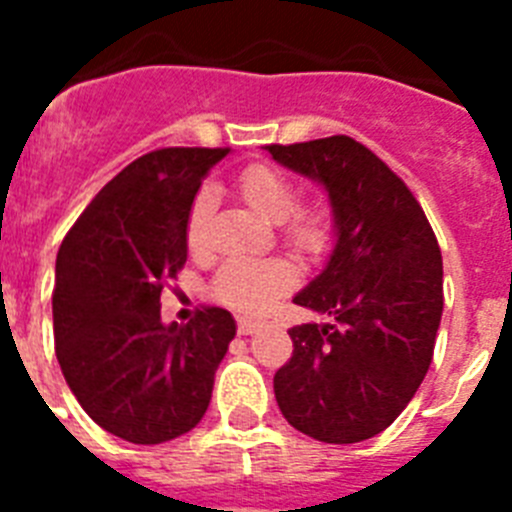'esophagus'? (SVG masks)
Segmentation results:
<instances>
[{
	"instance_id": "esophagus-1",
	"label": "esophagus",
	"mask_w": 512,
	"mask_h": 512,
	"mask_svg": "<svg viewBox=\"0 0 512 512\" xmlns=\"http://www.w3.org/2000/svg\"><path fill=\"white\" fill-rule=\"evenodd\" d=\"M256 330H259V323H253V320H246V318L238 320V333H241V336H251V333H256Z\"/></svg>"
}]
</instances>
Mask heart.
I'll list each match as a JSON object with an SVG mask.
<instances>
[{
    "mask_svg": "<svg viewBox=\"0 0 512 512\" xmlns=\"http://www.w3.org/2000/svg\"><path fill=\"white\" fill-rule=\"evenodd\" d=\"M238 192L256 215L277 223L282 238L302 259H320L333 241V212L325 202L295 205L297 187L284 171L271 164H251L238 176ZM212 194L202 189L187 215V246L202 251L207 241V220ZM297 271L284 259L230 261L215 277V295L233 310L261 315L284 292L295 287Z\"/></svg>",
    "mask_w": 512,
    "mask_h": 512,
    "instance_id": "obj_1",
    "label": "heart"
}]
</instances>
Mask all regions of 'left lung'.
Returning <instances> with one entry per match:
<instances>
[{"instance_id":"left-lung-1","label":"left lung","mask_w":512,"mask_h":512,"mask_svg":"<svg viewBox=\"0 0 512 512\" xmlns=\"http://www.w3.org/2000/svg\"><path fill=\"white\" fill-rule=\"evenodd\" d=\"M266 151L328 192L336 246L297 305L333 323L289 328L292 356L274 374L279 410L323 443H359L395 423L433 359L443 261L408 184L348 135Z\"/></svg>"}]
</instances>
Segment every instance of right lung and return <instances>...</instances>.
Here are the masks:
<instances>
[{
  "label": "right lung",
  "mask_w": 512,
  "mask_h": 512,
  "mask_svg": "<svg viewBox=\"0 0 512 512\" xmlns=\"http://www.w3.org/2000/svg\"><path fill=\"white\" fill-rule=\"evenodd\" d=\"M230 148H158L135 158L81 212L56 259L53 338L84 413L130 443H164L207 413L235 336L223 307L161 323V289L187 264V215Z\"/></svg>",
  "instance_id": "obj_1"
}]
</instances>
